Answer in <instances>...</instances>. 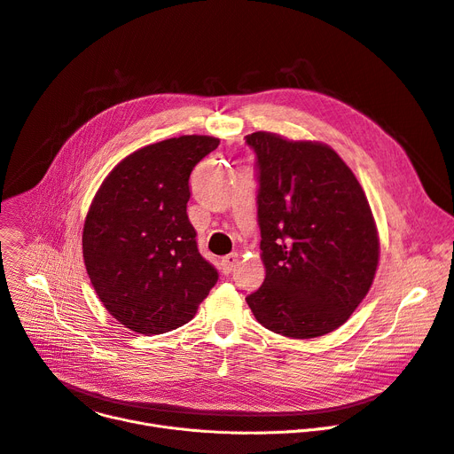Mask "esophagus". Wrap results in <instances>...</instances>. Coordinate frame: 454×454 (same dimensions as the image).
Listing matches in <instances>:
<instances>
[{
	"mask_svg": "<svg viewBox=\"0 0 454 454\" xmlns=\"http://www.w3.org/2000/svg\"><path fill=\"white\" fill-rule=\"evenodd\" d=\"M237 262H239V254H230V255L223 257L221 266H223V271H224V274H230V271L237 266Z\"/></svg>",
	"mask_w": 454,
	"mask_h": 454,
	"instance_id": "1",
	"label": "esophagus"
}]
</instances>
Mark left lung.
<instances>
[{
  "instance_id": "left-lung-1",
  "label": "left lung",
  "mask_w": 454,
  "mask_h": 454,
  "mask_svg": "<svg viewBox=\"0 0 454 454\" xmlns=\"http://www.w3.org/2000/svg\"><path fill=\"white\" fill-rule=\"evenodd\" d=\"M259 166L264 283L247 297L276 334L310 340L340 328L369 294L380 235L367 195L330 145L278 133L247 137Z\"/></svg>"
}]
</instances>
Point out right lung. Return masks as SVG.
Listing matches in <instances>:
<instances>
[{
  "instance_id": "obj_1",
  "label": "right lung",
  "mask_w": 454,
  "mask_h": 454,
  "mask_svg": "<svg viewBox=\"0 0 454 454\" xmlns=\"http://www.w3.org/2000/svg\"><path fill=\"white\" fill-rule=\"evenodd\" d=\"M217 145L207 135L144 145L109 171L89 206L87 276L106 310L138 334L186 325L217 283L186 214L190 175Z\"/></svg>"
}]
</instances>
